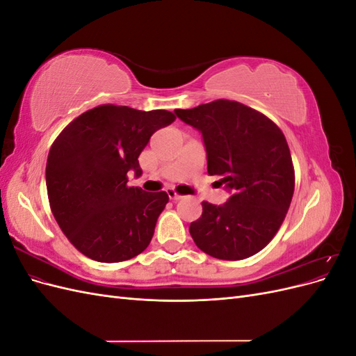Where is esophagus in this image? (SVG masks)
Returning <instances> with one entry per match:
<instances>
[{"label": "esophagus", "instance_id": "1", "mask_svg": "<svg viewBox=\"0 0 356 356\" xmlns=\"http://www.w3.org/2000/svg\"><path fill=\"white\" fill-rule=\"evenodd\" d=\"M166 193H168V196H169V199H172V200H179L182 196H179L178 193L174 190V188H168L166 190Z\"/></svg>", "mask_w": 356, "mask_h": 356}]
</instances>
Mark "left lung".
Masks as SVG:
<instances>
[{
    "label": "left lung",
    "mask_w": 356,
    "mask_h": 356,
    "mask_svg": "<svg viewBox=\"0 0 356 356\" xmlns=\"http://www.w3.org/2000/svg\"><path fill=\"white\" fill-rule=\"evenodd\" d=\"M202 132L208 174L232 196L224 204L202 202L190 224L199 250L220 260L260 252L281 227L294 195V166L286 139L270 118L241 102L217 99L175 110Z\"/></svg>",
    "instance_id": "8db88e82"
}]
</instances>
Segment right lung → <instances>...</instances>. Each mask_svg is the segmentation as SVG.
<instances>
[{
	"label": "right lung",
	"instance_id": "obj_1",
	"mask_svg": "<svg viewBox=\"0 0 356 356\" xmlns=\"http://www.w3.org/2000/svg\"><path fill=\"white\" fill-rule=\"evenodd\" d=\"M175 118L166 110L99 105L74 118L51 144L46 166L50 208L81 254L118 263L152 242L169 196L129 187L127 172L143 174L139 154L152 135Z\"/></svg>",
	"mask_w": 356,
	"mask_h": 356
}]
</instances>
